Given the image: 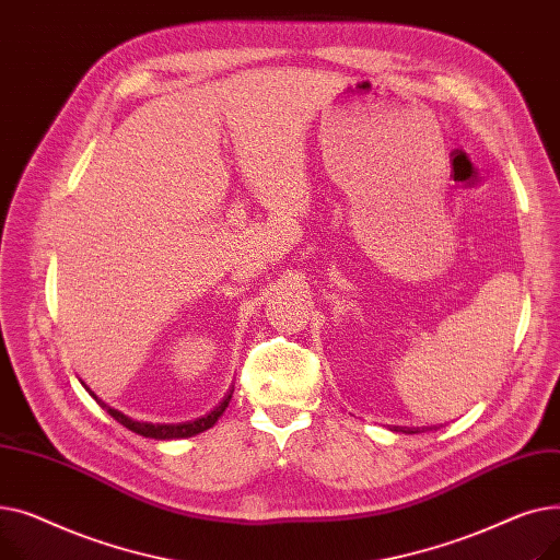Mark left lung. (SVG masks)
Listing matches in <instances>:
<instances>
[{
  "mask_svg": "<svg viewBox=\"0 0 560 560\" xmlns=\"http://www.w3.org/2000/svg\"><path fill=\"white\" fill-rule=\"evenodd\" d=\"M416 431H418V429H416ZM416 431H413V429H404V433H416Z\"/></svg>",
  "mask_w": 560,
  "mask_h": 560,
  "instance_id": "left-lung-1",
  "label": "left lung"
}]
</instances>
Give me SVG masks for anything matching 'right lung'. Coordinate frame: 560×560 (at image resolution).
<instances>
[{"instance_id": "add662e5", "label": "right lung", "mask_w": 560, "mask_h": 560, "mask_svg": "<svg viewBox=\"0 0 560 560\" xmlns=\"http://www.w3.org/2000/svg\"><path fill=\"white\" fill-rule=\"evenodd\" d=\"M88 390V388H85ZM91 395L95 397V401L106 410V413L113 418V420H117L120 422L122 427H127L129 431H133V433H138V435H144V438H156V440H174V438H190V435H197V433H201V431H206V429H211L215 422H218V418L224 413V408L229 406V401H231V393L211 410L209 416H203V418H197V420H190V422H179V424H152V422H138V420H131L129 416H125L122 410H117V408H110V406H106L93 390H91Z\"/></svg>"}]
</instances>
